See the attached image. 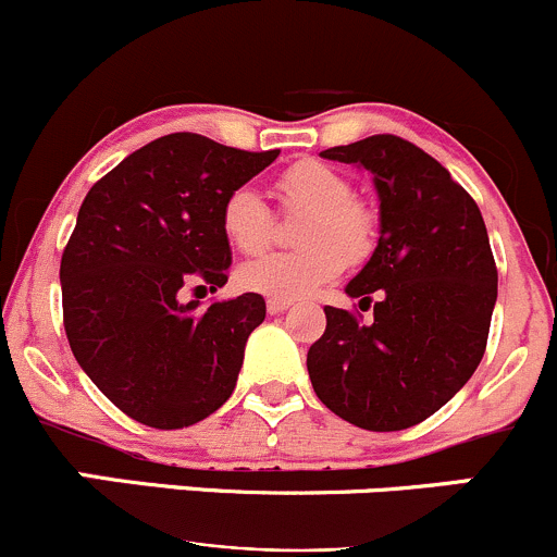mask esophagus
Masks as SVG:
<instances>
[{
	"mask_svg": "<svg viewBox=\"0 0 557 557\" xmlns=\"http://www.w3.org/2000/svg\"><path fill=\"white\" fill-rule=\"evenodd\" d=\"M289 308H292V300H278V297H271V300H268V313H273V317H276V313L289 311Z\"/></svg>",
	"mask_w": 557,
	"mask_h": 557,
	"instance_id": "1",
	"label": "esophagus"
}]
</instances>
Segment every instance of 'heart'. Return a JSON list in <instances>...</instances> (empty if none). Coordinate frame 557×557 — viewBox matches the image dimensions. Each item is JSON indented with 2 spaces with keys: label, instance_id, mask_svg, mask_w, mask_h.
Wrapping results in <instances>:
<instances>
[{
  "label": "heart",
  "instance_id": "heart-1",
  "mask_svg": "<svg viewBox=\"0 0 557 557\" xmlns=\"http://www.w3.org/2000/svg\"><path fill=\"white\" fill-rule=\"evenodd\" d=\"M273 193L281 214H302L295 227V244L300 249L246 262L238 271L246 289L278 300L311 297L341 276L346 262L359 265L375 249L381 227L377 211L354 195L351 180L330 163L297 160L281 171ZM220 227L240 255H260L273 240L276 216L255 190L236 187L222 200Z\"/></svg>",
  "mask_w": 557,
  "mask_h": 557
}]
</instances>
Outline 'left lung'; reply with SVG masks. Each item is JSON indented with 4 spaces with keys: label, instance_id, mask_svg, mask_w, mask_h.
<instances>
[{
    "label": "left lung",
    "instance_id": "left-lung-1",
    "mask_svg": "<svg viewBox=\"0 0 557 557\" xmlns=\"http://www.w3.org/2000/svg\"><path fill=\"white\" fill-rule=\"evenodd\" d=\"M321 154L370 171L381 238L346 286L362 311L372 306V324L326 306L308 375L343 421L410 429L448 403L485 354L498 289L488 231L472 195L412 141L375 134Z\"/></svg>",
    "mask_w": 557,
    "mask_h": 557
}]
</instances>
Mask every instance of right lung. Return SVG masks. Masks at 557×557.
<instances>
[{"label": "right lung", "instance_id": "add662e5", "mask_svg": "<svg viewBox=\"0 0 557 557\" xmlns=\"http://www.w3.org/2000/svg\"><path fill=\"white\" fill-rule=\"evenodd\" d=\"M276 158L185 131L131 152L85 195L61 257L64 330L79 367L134 421L193 426L236 388L265 300L246 292L200 308V297L231 271L222 200Z\"/></svg>", "mask_w": 557, "mask_h": 557}]
</instances>
